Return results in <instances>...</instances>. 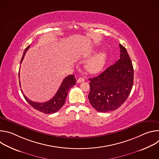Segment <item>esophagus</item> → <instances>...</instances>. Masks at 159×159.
<instances>
[{
	"label": "esophagus",
	"mask_w": 159,
	"mask_h": 159,
	"mask_svg": "<svg viewBox=\"0 0 159 159\" xmlns=\"http://www.w3.org/2000/svg\"><path fill=\"white\" fill-rule=\"evenodd\" d=\"M84 79L82 78V77L79 78V79H77V83H80V82H84Z\"/></svg>",
	"instance_id": "34e87169"
}]
</instances>
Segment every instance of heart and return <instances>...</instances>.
<instances>
[{"mask_svg": "<svg viewBox=\"0 0 159 159\" xmlns=\"http://www.w3.org/2000/svg\"><path fill=\"white\" fill-rule=\"evenodd\" d=\"M107 60V54L102 52L96 55L87 63V70L93 74H97L101 72L104 67Z\"/></svg>", "mask_w": 159, "mask_h": 159, "instance_id": "heart-1", "label": "heart"}]
</instances>
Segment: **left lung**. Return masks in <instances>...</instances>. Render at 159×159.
Masks as SVG:
<instances>
[{
    "instance_id": "1",
    "label": "left lung",
    "mask_w": 159,
    "mask_h": 159,
    "mask_svg": "<svg viewBox=\"0 0 159 159\" xmlns=\"http://www.w3.org/2000/svg\"><path fill=\"white\" fill-rule=\"evenodd\" d=\"M120 58L96 77L89 79L90 104L106 112L119 108L127 99L133 85V67L126 48L119 44Z\"/></svg>"
}]
</instances>
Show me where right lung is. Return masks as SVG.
<instances>
[{
  "label": "right lung",
  "mask_w": 159,
  "mask_h": 159,
  "mask_svg": "<svg viewBox=\"0 0 159 159\" xmlns=\"http://www.w3.org/2000/svg\"><path fill=\"white\" fill-rule=\"evenodd\" d=\"M30 47V45H29V46L25 49V51L23 55H22L20 63L22 62V60H23L25 53L26 51L29 49ZM75 84H76V79H75L74 75H70L66 77L63 79L60 88L58 89V91L57 92L55 95L53 96V98L51 99L50 101L45 102L41 103V102H33L30 100L28 98H27L25 94L23 95V96L26 100V101L34 109H37L38 111L41 112L45 113V114H52V113H55L57 112L63 106L68 94V92H69V89L71 87L75 85ZM19 84H20V82H19ZM21 92L22 94H23L22 90H21Z\"/></svg>",
  "instance_id": "1"
}]
</instances>
